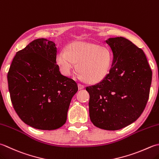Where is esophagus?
I'll return each instance as SVG.
<instances>
[{
    "label": "esophagus",
    "mask_w": 159,
    "mask_h": 159,
    "mask_svg": "<svg viewBox=\"0 0 159 159\" xmlns=\"http://www.w3.org/2000/svg\"><path fill=\"white\" fill-rule=\"evenodd\" d=\"M78 87H79V89H83L84 88H85L84 85H82V84H80V83L78 84Z\"/></svg>",
    "instance_id": "esophagus-1"
}]
</instances>
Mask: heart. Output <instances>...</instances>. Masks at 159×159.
<instances>
[{"instance_id": "1", "label": "heart", "mask_w": 159, "mask_h": 159, "mask_svg": "<svg viewBox=\"0 0 159 159\" xmlns=\"http://www.w3.org/2000/svg\"><path fill=\"white\" fill-rule=\"evenodd\" d=\"M112 61V53L107 47L80 41L70 43L57 57V63L64 75L70 76L78 63L79 78L89 83L103 80L110 72Z\"/></svg>"}]
</instances>
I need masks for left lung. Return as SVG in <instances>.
Masks as SVG:
<instances>
[{
    "label": "left lung",
    "instance_id": "left-lung-1",
    "mask_svg": "<svg viewBox=\"0 0 159 159\" xmlns=\"http://www.w3.org/2000/svg\"><path fill=\"white\" fill-rule=\"evenodd\" d=\"M105 43L113 54L108 75L88 86L89 111L94 125L105 130H118L137 120L150 94L152 72L143 51L123 37Z\"/></svg>",
    "mask_w": 159,
    "mask_h": 159
}]
</instances>
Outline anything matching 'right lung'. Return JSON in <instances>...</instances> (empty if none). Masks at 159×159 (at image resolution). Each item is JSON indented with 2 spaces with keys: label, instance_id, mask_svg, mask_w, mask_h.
Here are the masks:
<instances>
[{
  "label": "right lung",
  "instance_id": "obj_1",
  "mask_svg": "<svg viewBox=\"0 0 159 159\" xmlns=\"http://www.w3.org/2000/svg\"><path fill=\"white\" fill-rule=\"evenodd\" d=\"M57 48L45 39L33 40L16 54L7 74L16 112L34 128L52 130L67 120L76 83L62 75L57 64Z\"/></svg>",
  "mask_w": 159,
  "mask_h": 159
}]
</instances>
